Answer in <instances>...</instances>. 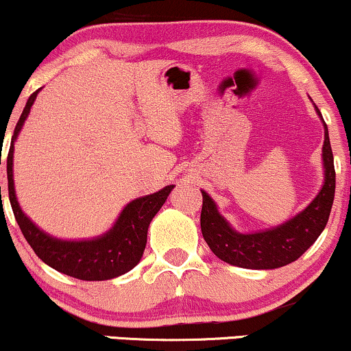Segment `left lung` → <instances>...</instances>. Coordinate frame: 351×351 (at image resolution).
Segmentation results:
<instances>
[{
  "label": "left lung",
  "instance_id": "1",
  "mask_svg": "<svg viewBox=\"0 0 351 351\" xmlns=\"http://www.w3.org/2000/svg\"><path fill=\"white\" fill-rule=\"evenodd\" d=\"M314 105V104H313ZM316 113L324 124L322 165L324 183L316 197L298 214L259 232L241 233L219 212V207L206 191L202 193L201 230L212 252L223 263L243 269L269 270L291 264L314 245L326 228L335 196V170L329 130L316 105Z\"/></svg>",
  "mask_w": 351,
  "mask_h": 351
}]
</instances>
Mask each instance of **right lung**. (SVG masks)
I'll return each mask as SVG.
<instances>
[{
	"mask_svg": "<svg viewBox=\"0 0 351 351\" xmlns=\"http://www.w3.org/2000/svg\"><path fill=\"white\" fill-rule=\"evenodd\" d=\"M40 88L29 97L19 121L16 124L8 154V189L16 221L30 247L40 259L58 272L79 280H110L130 272L139 264L147 243L150 221L165 204L175 184L165 186L147 196L137 197L119 212L112 228L99 237L87 239H61L43 232L38 225L24 214L19 206L14 188V143L30 113V106L37 99Z\"/></svg>",
	"mask_w": 351,
	"mask_h": 351,
	"instance_id": "right-lung-1",
	"label": "right lung"
}]
</instances>
